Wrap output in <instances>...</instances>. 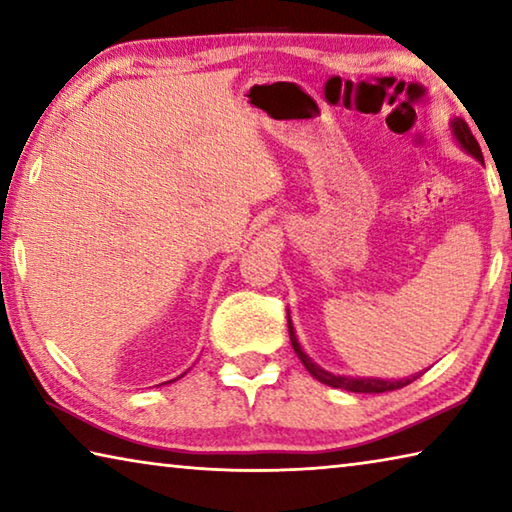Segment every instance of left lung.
I'll use <instances>...</instances> for the list:
<instances>
[{
	"mask_svg": "<svg viewBox=\"0 0 512 512\" xmlns=\"http://www.w3.org/2000/svg\"><path fill=\"white\" fill-rule=\"evenodd\" d=\"M449 128H452V135L456 144L461 146V149L472 155V158L479 160L483 164V153H481V146L479 142L474 140V135L470 133V128H467V124L463 119H452L449 121ZM287 318H289V336H291V345L293 350H296L298 359L302 361V366H305L309 370V375L318 379L320 384H327L332 388H343V391H350V393H386V391H397V388H404L409 386L411 381L418 379L422 372H418V375H411V377H404V379H381V377H345V375H334V372H329L325 368H320L318 363L309 357V354L302 350V345L298 343V336H296V329H293V323H291V316L287 311Z\"/></svg>",
	"mask_w": 512,
	"mask_h": 512,
	"instance_id": "1",
	"label": "left lung"
}]
</instances>
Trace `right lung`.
<instances>
[{"instance_id":"add662e5","label":"right lung","mask_w":512,"mask_h":512,"mask_svg":"<svg viewBox=\"0 0 512 512\" xmlns=\"http://www.w3.org/2000/svg\"><path fill=\"white\" fill-rule=\"evenodd\" d=\"M183 375H185V372H183ZM183 375H180V377H183ZM180 377H176V379H180ZM176 379H171V381H176ZM164 384H169V381H164Z\"/></svg>"}]
</instances>
